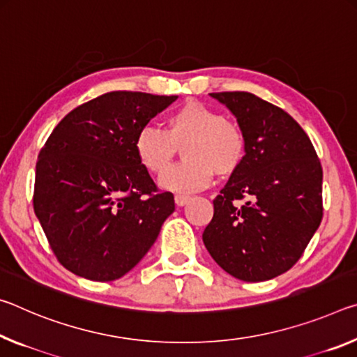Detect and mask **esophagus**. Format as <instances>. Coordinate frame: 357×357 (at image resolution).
<instances>
[{"mask_svg":"<svg viewBox=\"0 0 357 357\" xmlns=\"http://www.w3.org/2000/svg\"><path fill=\"white\" fill-rule=\"evenodd\" d=\"M190 199H191V197L186 196V195H177V196H175V204H177L178 207H183L185 204L190 202Z\"/></svg>","mask_w":357,"mask_h":357,"instance_id":"34e87169","label":"esophagus"}]
</instances>
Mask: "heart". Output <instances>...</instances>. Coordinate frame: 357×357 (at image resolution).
<instances>
[{
    "label": "heart",
    "instance_id": "b5f03b06",
    "mask_svg": "<svg viewBox=\"0 0 357 357\" xmlns=\"http://www.w3.org/2000/svg\"><path fill=\"white\" fill-rule=\"evenodd\" d=\"M180 146L184 147L185 161L167 172ZM134 153L150 174L167 172L160 178L162 190L192 192L212 183L215 172L221 177L237 172L247 153V139L218 110L186 101L167 116L165 131L142 128L134 140Z\"/></svg>",
    "mask_w": 357,
    "mask_h": 357
}]
</instances>
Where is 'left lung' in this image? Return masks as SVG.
Wrapping results in <instances>:
<instances>
[{"mask_svg":"<svg viewBox=\"0 0 357 357\" xmlns=\"http://www.w3.org/2000/svg\"><path fill=\"white\" fill-rule=\"evenodd\" d=\"M247 139L243 165L213 201L202 241L215 262L243 282L293 267L323 218V169L301 125L253 93H210ZM245 199L242 206L235 201Z\"/></svg>","mask_w":357,"mask_h":357,"instance_id":"obj_1","label":"left lung"}]
</instances>
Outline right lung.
<instances>
[{"instance_id": "1", "label": "right lung", "mask_w": 357, "mask_h": 357, "mask_svg": "<svg viewBox=\"0 0 357 357\" xmlns=\"http://www.w3.org/2000/svg\"><path fill=\"white\" fill-rule=\"evenodd\" d=\"M177 96L110 91L71 110L39 151L34 213L56 259L112 282L147 255L174 195L158 191L134 153L137 132Z\"/></svg>"}]
</instances>
